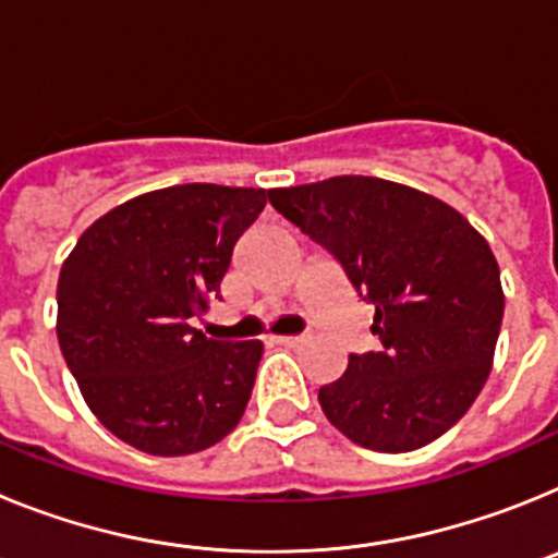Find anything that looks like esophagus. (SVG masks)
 Instances as JSON below:
<instances>
[{"label": "esophagus", "mask_w": 558, "mask_h": 558, "mask_svg": "<svg viewBox=\"0 0 558 558\" xmlns=\"http://www.w3.org/2000/svg\"><path fill=\"white\" fill-rule=\"evenodd\" d=\"M276 343H279V347H299V343H302V338H295V335H276Z\"/></svg>", "instance_id": "34e87169"}]
</instances>
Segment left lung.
<instances>
[{
  "instance_id": "left-lung-1",
  "label": "left lung",
  "mask_w": 558,
  "mask_h": 558,
  "mask_svg": "<svg viewBox=\"0 0 558 558\" xmlns=\"http://www.w3.org/2000/svg\"><path fill=\"white\" fill-rule=\"evenodd\" d=\"M374 310L379 349L318 391L349 441L411 452L470 411L495 363L506 295L486 236L436 195L374 175L268 190Z\"/></svg>"
}]
</instances>
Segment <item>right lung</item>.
Returning <instances> with one entry per match:
<instances>
[{"instance_id": "right-lung-1", "label": "right lung", "mask_w": 558, "mask_h": 558, "mask_svg": "<svg viewBox=\"0 0 558 558\" xmlns=\"http://www.w3.org/2000/svg\"><path fill=\"white\" fill-rule=\"evenodd\" d=\"M268 192L179 184L113 206L58 276V343L100 425L147 456H192L243 418L259 340L206 338L231 251Z\"/></svg>"}]
</instances>
